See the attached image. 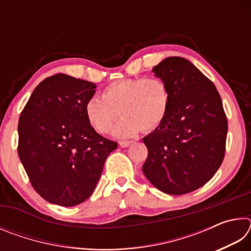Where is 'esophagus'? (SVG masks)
Masks as SVG:
<instances>
[{
  "label": "esophagus",
  "mask_w": 251,
  "mask_h": 251,
  "mask_svg": "<svg viewBox=\"0 0 251 251\" xmlns=\"http://www.w3.org/2000/svg\"><path fill=\"white\" fill-rule=\"evenodd\" d=\"M131 144V142H127V141H123V142H120V146L123 147V148H126L128 147Z\"/></svg>",
  "instance_id": "obj_1"
}]
</instances>
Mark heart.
<instances>
[{
	"label": "heart",
	"instance_id": "heart-1",
	"mask_svg": "<svg viewBox=\"0 0 251 251\" xmlns=\"http://www.w3.org/2000/svg\"><path fill=\"white\" fill-rule=\"evenodd\" d=\"M169 91L158 77L122 78L110 83L101 92L100 99L87 101L85 113L88 122L101 134L110 130L117 118L122 121L114 127L115 137H131L143 129H156L167 114Z\"/></svg>",
	"mask_w": 251,
	"mask_h": 251
}]
</instances>
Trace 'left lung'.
<instances>
[{
    "mask_svg": "<svg viewBox=\"0 0 251 251\" xmlns=\"http://www.w3.org/2000/svg\"><path fill=\"white\" fill-rule=\"evenodd\" d=\"M152 72L169 91L164 121L143 138L148 156L143 173L169 195L194 192L222 165L228 123L217 88L192 62L167 57Z\"/></svg>",
    "mask_w": 251,
    "mask_h": 251,
    "instance_id": "obj_1",
    "label": "left lung"
}]
</instances>
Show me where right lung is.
Segmentation results:
<instances>
[{"label": "right lung", "mask_w": 251, "mask_h": 251, "mask_svg": "<svg viewBox=\"0 0 251 251\" xmlns=\"http://www.w3.org/2000/svg\"><path fill=\"white\" fill-rule=\"evenodd\" d=\"M95 88L92 82L55 74L37 85L21 113L19 157L33 188L50 203L72 207L86 201L117 148L86 117Z\"/></svg>", "instance_id": "1"}]
</instances>
